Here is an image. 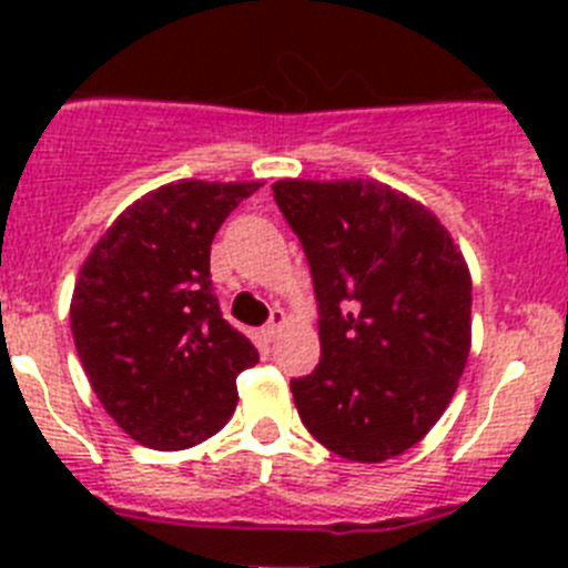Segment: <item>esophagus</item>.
I'll return each instance as SVG.
<instances>
[{
  "instance_id": "1",
  "label": "esophagus",
  "mask_w": 568,
  "mask_h": 568,
  "mask_svg": "<svg viewBox=\"0 0 568 568\" xmlns=\"http://www.w3.org/2000/svg\"><path fill=\"white\" fill-rule=\"evenodd\" d=\"M284 324H287V315H284V310H273V315H270V321H267V327L261 329V333H264V338L267 341H275V335L281 333V327H284Z\"/></svg>"
}]
</instances>
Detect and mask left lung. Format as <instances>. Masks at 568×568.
<instances>
[{
  "mask_svg": "<svg viewBox=\"0 0 568 568\" xmlns=\"http://www.w3.org/2000/svg\"><path fill=\"white\" fill-rule=\"evenodd\" d=\"M318 301L321 361L290 381L318 444L381 464L418 444L458 389L471 281L444 224L369 179L273 184Z\"/></svg>",
  "mask_w": 568,
  "mask_h": 568,
  "instance_id": "left-lung-1",
  "label": "left lung"
}]
</instances>
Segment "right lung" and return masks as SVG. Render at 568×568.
I'll return each instance as SVG.
<instances>
[{
  "label": "right lung",
  "mask_w": 568,
  "mask_h": 568,
  "mask_svg": "<svg viewBox=\"0 0 568 568\" xmlns=\"http://www.w3.org/2000/svg\"><path fill=\"white\" fill-rule=\"evenodd\" d=\"M258 182H175L130 204L82 264L70 329L110 418L150 449L175 453L235 413V378L258 361L224 321L210 244Z\"/></svg>",
  "instance_id": "obj_1"
}]
</instances>
